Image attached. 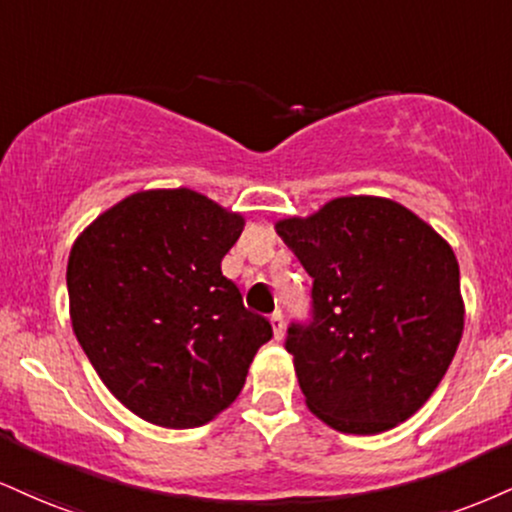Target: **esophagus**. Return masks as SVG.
Here are the masks:
<instances>
[{
	"label": "esophagus",
	"instance_id": "34e87169",
	"mask_svg": "<svg viewBox=\"0 0 512 512\" xmlns=\"http://www.w3.org/2000/svg\"><path fill=\"white\" fill-rule=\"evenodd\" d=\"M272 329H274V338H276V341H281L283 331H286V324H283L281 310H276L274 315H272Z\"/></svg>",
	"mask_w": 512,
	"mask_h": 512
}]
</instances>
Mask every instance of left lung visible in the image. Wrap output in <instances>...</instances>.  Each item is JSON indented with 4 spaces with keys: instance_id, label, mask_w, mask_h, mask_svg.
<instances>
[{
    "instance_id": "obj_1",
    "label": "left lung",
    "mask_w": 512,
    "mask_h": 512,
    "mask_svg": "<svg viewBox=\"0 0 512 512\" xmlns=\"http://www.w3.org/2000/svg\"><path fill=\"white\" fill-rule=\"evenodd\" d=\"M312 283V319L286 350L307 408L343 434H379L427 403L465 326L460 269L427 221L386 197L276 221Z\"/></svg>"
}]
</instances>
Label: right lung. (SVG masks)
<instances>
[{"label": "right lung", "instance_id": "right-lung-1", "mask_svg": "<svg viewBox=\"0 0 512 512\" xmlns=\"http://www.w3.org/2000/svg\"><path fill=\"white\" fill-rule=\"evenodd\" d=\"M245 219L188 188L100 214L66 267L71 324L109 391L145 422L207 424L243 389L272 324L221 274Z\"/></svg>", "mask_w": 512, "mask_h": 512}]
</instances>
